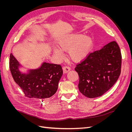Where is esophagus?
<instances>
[{"instance_id":"obj_1","label":"esophagus","mask_w":132,"mask_h":132,"mask_svg":"<svg viewBox=\"0 0 132 132\" xmlns=\"http://www.w3.org/2000/svg\"><path fill=\"white\" fill-rule=\"evenodd\" d=\"M63 73H67L68 71H69L70 70V68L69 67H63Z\"/></svg>"}]
</instances>
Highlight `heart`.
<instances>
[{"instance_id": "obj_1", "label": "heart", "mask_w": 132, "mask_h": 132, "mask_svg": "<svg viewBox=\"0 0 132 132\" xmlns=\"http://www.w3.org/2000/svg\"><path fill=\"white\" fill-rule=\"evenodd\" d=\"M93 39L89 36L81 34H72L60 38L58 47H53V53L59 58L63 55V51H68V57L71 61L79 63L84 60L89 54L93 46Z\"/></svg>"}]
</instances>
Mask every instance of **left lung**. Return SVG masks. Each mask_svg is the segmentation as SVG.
I'll list each match as a JSON object with an SVG mask.
<instances>
[{"instance_id":"8db88e82","label":"left lung","mask_w":132,"mask_h":132,"mask_svg":"<svg viewBox=\"0 0 132 132\" xmlns=\"http://www.w3.org/2000/svg\"><path fill=\"white\" fill-rule=\"evenodd\" d=\"M122 55L116 41L90 53L76 67L79 90L89 98L101 96L110 89L121 74Z\"/></svg>"}]
</instances>
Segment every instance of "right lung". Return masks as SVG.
Listing matches in <instances>:
<instances>
[{
  "mask_svg": "<svg viewBox=\"0 0 132 132\" xmlns=\"http://www.w3.org/2000/svg\"><path fill=\"white\" fill-rule=\"evenodd\" d=\"M9 67L15 82L20 87L25 96L42 100L56 93L63 75L61 65L47 62L42 63L37 69L22 73L19 69L22 66L12 53L10 55Z\"/></svg>",
  "mask_w": 132,
  "mask_h": 132,
  "instance_id": "obj_1",
  "label": "right lung"
}]
</instances>
